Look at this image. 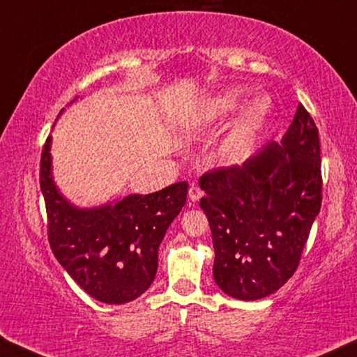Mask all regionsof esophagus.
I'll return each mask as SVG.
<instances>
[{
    "label": "esophagus",
    "instance_id": "1",
    "mask_svg": "<svg viewBox=\"0 0 357 357\" xmlns=\"http://www.w3.org/2000/svg\"><path fill=\"white\" fill-rule=\"evenodd\" d=\"M202 195H204V192H202L200 188H197V185H190V188H189V199L190 200L197 202Z\"/></svg>",
    "mask_w": 357,
    "mask_h": 357
}]
</instances>
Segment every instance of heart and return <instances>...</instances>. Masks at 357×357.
I'll return each mask as SVG.
<instances>
[{
  "mask_svg": "<svg viewBox=\"0 0 357 357\" xmlns=\"http://www.w3.org/2000/svg\"><path fill=\"white\" fill-rule=\"evenodd\" d=\"M243 94L238 89H226V91L213 96L200 109L202 123H216L222 119L232 115L242 105ZM271 105L268 99H258L242 112L241 119L232 128L227 137L226 149L229 153H242L248 151L257 141L263 126L268 120Z\"/></svg>",
  "mask_w": 357,
  "mask_h": 357,
  "instance_id": "obj_1",
  "label": "heart"
}]
</instances>
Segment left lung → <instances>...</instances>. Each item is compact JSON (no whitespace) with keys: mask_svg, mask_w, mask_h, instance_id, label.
<instances>
[{"mask_svg":"<svg viewBox=\"0 0 357 357\" xmlns=\"http://www.w3.org/2000/svg\"><path fill=\"white\" fill-rule=\"evenodd\" d=\"M200 188L218 287L245 301L274 294L300 264L322 204L321 142L310 112L298 105L280 144L271 141L242 167L211 169Z\"/></svg>","mask_w":357,"mask_h":357,"instance_id":"8db88e82","label":"left lung"}]
</instances>
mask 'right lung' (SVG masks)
Returning a JSON list of instances; mask_svg holds the SVG:
<instances>
[{
  "instance_id": "right-lung-1",
  "label": "right lung",
  "mask_w": 357,
  "mask_h": 357,
  "mask_svg": "<svg viewBox=\"0 0 357 357\" xmlns=\"http://www.w3.org/2000/svg\"><path fill=\"white\" fill-rule=\"evenodd\" d=\"M51 136L43 146L40 188L45 197L50 247L68 275L98 301L136 300L155 279L158 247L185 204L189 184L82 210L57 192L51 176Z\"/></svg>"
}]
</instances>
